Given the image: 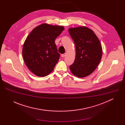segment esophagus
<instances>
[{
	"mask_svg": "<svg viewBox=\"0 0 125 125\" xmlns=\"http://www.w3.org/2000/svg\"><path fill=\"white\" fill-rule=\"evenodd\" d=\"M66 53H64V54H62L61 55V56H62V57H64L66 56Z\"/></svg>",
	"mask_w": 125,
	"mask_h": 125,
	"instance_id": "1",
	"label": "esophagus"
}]
</instances>
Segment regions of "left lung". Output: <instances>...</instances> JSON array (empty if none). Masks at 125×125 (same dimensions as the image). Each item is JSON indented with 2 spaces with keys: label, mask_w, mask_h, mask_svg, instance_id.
I'll return each instance as SVG.
<instances>
[{
  "label": "left lung",
  "mask_w": 125,
  "mask_h": 125,
  "mask_svg": "<svg viewBox=\"0 0 125 125\" xmlns=\"http://www.w3.org/2000/svg\"><path fill=\"white\" fill-rule=\"evenodd\" d=\"M76 47L74 62L70 66L75 76L83 78L91 75L99 64L102 55L100 42L94 32L85 27L69 28Z\"/></svg>",
  "instance_id": "1"
}]
</instances>
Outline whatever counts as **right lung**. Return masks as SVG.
Returning a JSON list of instances; mask_svg holds the SVG:
<instances>
[{
	"mask_svg": "<svg viewBox=\"0 0 125 125\" xmlns=\"http://www.w3.org/2000/svg\"><path fill=\"white\" fill-rule=\"evenodd\" d=\"M64 30L63 26L42 24L29 34L22 54L26 65L34 75L43 77L53 71L60 57L55 40Z\"/></svg>",
	"mask_w": 125,
	"mask_h": 125,
	"instance_id": "1",
	"label": "right lung"
}]
</instances>
